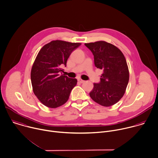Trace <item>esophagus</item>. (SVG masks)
Instances as JSON below:
<instances>
[{
  "instance_id": "esophagus-1",
  "label": "esophagus",
  "mask_w": 158,
  "mask_h": 158,
  "mask_svg": "<svg viewBox=\"0 0 158 158\" xmlns=\"http://www.w3.org/2000/svg\"><path fill=\"white\" fill-rule=\"evenodd\" d=\"M78 81H79L80 83H83V82H85L84 80H82V79H78Z\"/></svg>"
}]
</instances>
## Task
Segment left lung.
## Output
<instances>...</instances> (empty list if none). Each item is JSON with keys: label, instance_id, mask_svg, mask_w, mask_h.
I'll return each mask as SVG.
<instances>
[{"label": "left lung", "instance_id": "1", "mask_svg": "<svg viewBox=\"0 0 158 158\" xmlns=\"http://www.w3.org/2000/svg\"><path fill=\"white\" fill-rule=\"evenodd\" d=\"M92 52L95 67L103 70L99 83H94L91 98L104 107H110L123 96L129 81V71L122 52L103 41L85 43Z\"/></svg>", "mask_w": 158, "mask_h": 158}]
</instances>
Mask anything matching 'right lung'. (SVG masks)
I'll return each instance as SVG.
<instances>
[{
	"label": "right lung",
	"instance_id": "add662e5",
	"mask_svg": "<svg viewBox=\"0 0 158 158\" xmlns=\"http://www.w3.org/2000/svg\"><path fill=\"white\" fill-rule=\"evenodd\" d=\"M79 43L52 41L39 51L31 71L33 90L39 100L49 108H57L64 104L77 79L63 74V67Z\"/></svg>",
	"mask_w": 158,
	"mask_h": 158
}]
</instances>
